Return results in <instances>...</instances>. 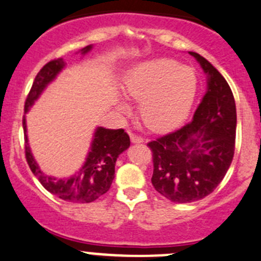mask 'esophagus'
I'll use <instances>...</instances> for the list:
<instances>
[{"label":"esophagus","instance_id":"obj_1","mask_svg":"<svg viewBox=\"0 0 261 261\" xmlns=\"http://www.w3.org/2000/svg\"><path fill=\"white\" fill-rule=\"evenodd\" d=\"M129 136H130V141H132L133 143H141V142H143V138L141 137V136H138V135H136V133H129Z\"/></svg>","mask_w":261,"mask_h":261}]
</instances>
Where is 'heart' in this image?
Here are the masks:
<instances>
[{
	"label": "heart",
	"mask_w": 261,
	"mask_h": 261,
	"mask_svg": "<svg viewBox=\"0 0 261 261\" xmlns=\"http://www.w3.org/2000/svg\"><path fill=\"white\" fill-rule=\"evenodd\" d=\"M197 91V76L187 66L170 59L146 61L126 78L124 93L140 102L142 123L153 132H164L182 123ZM120 109L128 106L120 103Z\"/></svg>",
	"instance_id": "b5f03b06"
}]
</instances>
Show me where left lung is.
Here are the masks:
<instances>
[{"label": "left lung", "mask_w": 261, "mask_h": 261, "mask_svg": "<svg viewBox=\"0 0 261 261\" xmlns=\"http://www.w3.org/2000/svg\"><path fill=\"white\" fill-rule=\"evenodd\" d=\"M207 74V92L192 121L147 143L153 188L173 202H193L218 187L234 155L237 114L230 87L205 58L190 52Z\"/></svg>", "instance_id": "8db88e82"}]
</instances>
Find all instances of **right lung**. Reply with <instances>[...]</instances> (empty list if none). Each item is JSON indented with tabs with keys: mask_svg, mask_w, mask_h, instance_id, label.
Wrapping results in <instances>:
<instances>
[{
	"mask_svg": "<svg viewBox=\"0 0 261 261\" xmlns=\"http://www.w3.org/2000/svg\"><path fill=\"white\" fill-rule=\"evenodd\" d=\"M91 48V46H87L82 49V52L86 54ZM64 66H65L64 59H55L48 61L38 71L32 84L31 91L27 96L25 105H24L25 113L38 98L42 91L46 88L47 84L54 81L55 76L60 73ZM23 128L25 136V159L31 170L48 192L68 202L88 203L97 200L103 193L108 192L115 174L116 159L130 145L128 133L124 132V129H105L100 126L96 130L91 151L82 169L73 177L58 179V178L48 177L41 172L29 148L25 119H23Z\"/></svg>",
	"mask_w": 261,
	"mask_h": 261,
	"instance_id": "add662e5",
	"label": "right lung"
}]
</instances>
